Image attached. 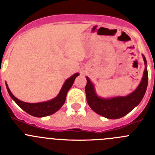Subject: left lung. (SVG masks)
Returning <instances> with one entry per match:
<instances>
[{
  "label": "left lung",
  "mask_w": 155,
  "mask_h": 155,
  "mask_svg": "<svg viewBox=\"0 0 155 155\" xmlns=\"http://www.w3.org/2000/svg\"><path fill=\"white\" fill-rule=\"evenodd\" d=\"M142 56L144 62L145 69L141 81L136 89L126 96H116L112 98H102L98 96L95 91L93 83L87 77H86V98L87 104L94 112L105 118L116 120L128 114L139 105L144 96L148 81L147 61L144 56Z\"/></svg>",
  "instance_id": "1"
}]
</instances>
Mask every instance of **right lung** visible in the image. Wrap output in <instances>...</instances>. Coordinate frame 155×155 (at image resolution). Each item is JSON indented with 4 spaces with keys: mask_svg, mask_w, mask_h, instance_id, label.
<instances>
[{
    "mask_svg": "<svg viewBox=\"0 0 155 155\" xmlns=\"http://www.w3.org/2000/svg\"><path fill=\"white\" fill-rule=\"evenodd\" d=\"M79 73H76L73 74L69 78L65 81L64 84H63L61 91L57 94V96L54 98L46 102H38V103H28V102H25L18 99L15 95L10 91L8 87V84L6 83V87L8 90V92L11 98L17 103L19 107L22 109L25 112H26L31 116H35V117H44V116H50V115L55 113L56 112L59 110L63 106V105L65 102L66 96L68 94V91H69L71 86L73 85L75 78L78 76Z\"/></svg>",
    "mask_w": 155,
    "mask_h": 155,
    "instance_id": "right-lung-1",
    "label": "right lung"
}]
</instances>
